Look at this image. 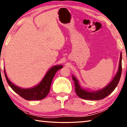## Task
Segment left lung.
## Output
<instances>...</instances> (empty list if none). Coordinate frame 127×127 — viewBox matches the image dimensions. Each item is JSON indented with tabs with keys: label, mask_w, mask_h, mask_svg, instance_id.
Listing matches in <instances>:
<instances>
[{
	"label": "left lung",
	"mask_w": 127,
	"mask_h": 127,
	"mask_svg": "<svg viewBox=\"0 0 127 127\" xmlns=\"http://www.w3.org/2000/svg\"><path fill=\"white\" fill-rule=\"evenodd\" d=\"M121 60H122V54L120 55V60L119 70L117 73L113 80L111 81V83L108 86L105 87L102 90H98L96 91H88L87 90H84L81 88L79 86V82L77 80L74 76H73L72 79L74 81V87H75V91L77 95L80 98L83 99L97 100L103 99L112 93L118 85L120 79L121 77V72H122V64H121Z\"/></svg>",
	"instance_id": "1"
}]
</instances>
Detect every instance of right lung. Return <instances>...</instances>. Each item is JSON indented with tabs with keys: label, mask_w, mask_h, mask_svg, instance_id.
I'll use <instances>...</instances> for the list:
<instances>
[{
	"label": "right lung",
	"mask_w": 127,
	"mask_h": 127,
	"mask_svg": "<svg viewBox=\"0 0 127 127\" xmlns=\"http://www.w3.org/2000/svg\"><path fill=\"white\" fill-rule=\"evenodd\" d=\"M62 67H63L62 65H57L53 67L47 73L44 79L42 80V81L39 84H38L34 87L27 88V89L20 88L14 85L8 80L6 72H5L4 69V72L5 77H6V80L7 81L8 85L14 91L18 94L22 98L28 100H41L44 99L48 95L50 90L52 80L54 77V75L59 69H61Z\"/></svg>",
	"instance_id": "right-lung-1"
}]
</instances>
